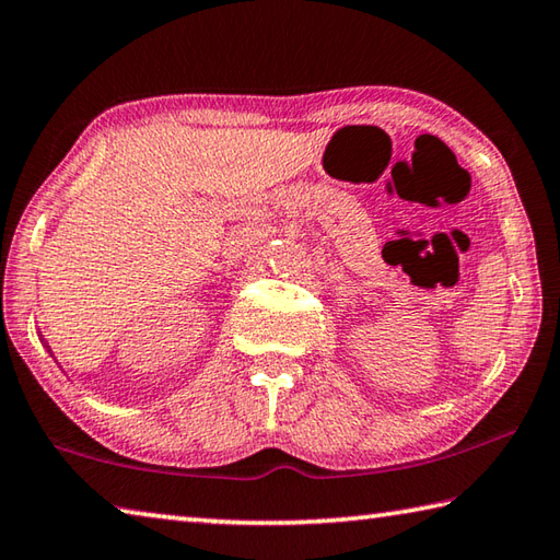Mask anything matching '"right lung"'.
<instances>
[{"instance_id":"add662e5","label":"right lung","mask_w":560,"mask_h":560,"mask_svg":"<svg viewBox=\"0 0 560 560\" xmlns=\"http://www.w3.org/2000/svg\"><path fill=\"white\" fill-rule=\"evenodd\" d=\"M40 340H44V338H40ZM46 348H48V345H46ZM48 352H50V348H48Z\"/></svg>"}]
</instances>
